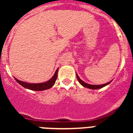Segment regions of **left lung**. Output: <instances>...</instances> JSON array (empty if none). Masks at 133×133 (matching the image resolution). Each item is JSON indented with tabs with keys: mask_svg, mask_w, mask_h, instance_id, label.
<instances>
[{
	"mask_svg": "<svg viewBox=\"0 0 133 133\" xmlns=\"http://www.w3.org/2000/svg\"><path fill=\"white\" fill-rule=\"evenodd\" d=\"M77 79H78V82H79L80 84H81V85H83V87H86V88H88V89H93V90H95V89H101V88L104 87L108 85V84H110V83H111V81H110V82H109V83H105V84H100V85H96V84H88V83H84V81H82V80L79 78V77H78V75H77Z\"/></svg>",
	"mask_w": 133,
	"mask_h": 133,
	"instance_id": "left-lung-1",
	"label": "left lung"
}]
</instances>
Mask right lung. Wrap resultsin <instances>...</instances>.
I'll use <instances>...</instances> for the list:
<instances>
[{"label": "right lung", "mask_w": 133, "mask_h": 133, "mask_svg": "<svg viewBox=\"0 0 133 133\" xmlns=\"http://www.w3.org/2000/svg\"><path fill=\"white\" fill-rule=\"evenodd\" d=\"M58 69H57L55 72V75H53V77L49 80L46 82L42 83H26L24 81H21L18 80L15 77V79L18 84H21V86H23V87L26 88L27 89H30V90H36V91H41V90H44L46 89H49L51 88L52 86L55 84L56 80L57 78V75H58Z\"/></svg>", "instance_id": "right-lung-1"}]
</instances>
